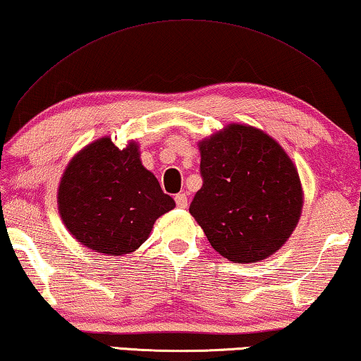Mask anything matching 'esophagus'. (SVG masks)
<instances>
[{
  "label": "esophagus",
  "instance_id": "obj_1",
  "mask_svg": "<svg viewBox=\"0 0 361 361\" xmlns=\"http://www.w3.org/2000/svg\"><path fill=\"white\" fill-rule=\"evenodd\" d=\"M174 200H176V204L179 208H185L187 207V193H184V192L177 193V195L174 197Z\"/></svg>",
  "mask_w": 361,
  "mask_h": 361
}]
</instances>
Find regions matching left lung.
I'll list each match as a JSON object with an SVG mask.
<instances>
[{"mask_svg": "<svg viewBox=\"0 0 361 361\" xmlns=\"http://www.w3.org/2000/svg\"><path fill=\"white\" fill-rule=\"evenodd\" d=\"M203 185L188 212L229 262H259L279 250L302 212L295 166L279 143L231 124L200 143Z\"/></svg>", "mask_w": 361, "mask_h": 361, "instance_id": "1", "label": "left lung"}]
</instances>
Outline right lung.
<instances>
[{
  "label": "right lung",
  "instance_id": "right-lung-1",
  "mask_svg": "<svg viewBox=\"0 0 361 361\" xmlns=\"http://www.w3.org/2000/svg\"><path fill=\"white\" fill-rule=\"evenodd\" d=\"M58 204L77 240L113 257L137 250L154 221L176 207L142 166L135 143L119 149L108 137L90 143L69 163Z\"/></svg>",
  "mask_w": 361,
  "mask_h": 361
}]
</instances>
